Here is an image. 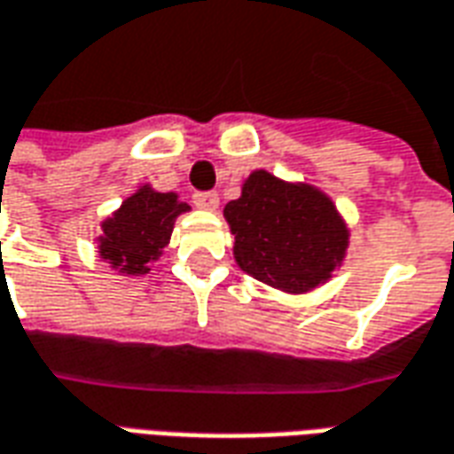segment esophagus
<instances>
[{
	"label": "esophagus",
	"instance_id": "34e87169",
	"mask_svg": "<svg viewBox=\"0 0 454 454\" xmlns=\"http://www.w3.org/2000/svg\"><path fill=\"white\" fill-rule=\"evenodd\" d=\"M194 206L201 208V211H216L218 194H214V192H199V194H194Z\"/></svg>",
	"mask_w": 454,
	"mask_h": 454
}]
</instances>
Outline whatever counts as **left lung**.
<instances>
[{"instance_id":"8db88e82","label":"left lung","mask_w":454,"mask_h":454,"mask_svg":"<svg viewBox=\"0 0 454 454\" xmlns=\"http://www.w3.org/2000/svg\"><path fill=\"white\" fill-rule=\"evenodd\" d=\"M236 236L238 268L287 294H307L334 278L348 250V226L332 196L307 182L250 172L223 208Z\"/></svg>"}]
</instances>
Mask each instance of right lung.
<instances>
[{
	"label": "right lung",
	"mask_w": 454,
	"mask_h": 454,
	"mask_svg": "<svg viewBox=\"0 0 454 454\" xmlns=\"http://www.w3.org/2000/svg\"><path fill=\"white\" fill-rule=\"evenodd\" d=\"M192 211L176 192H157L142 184L100 223L98 255L120 275H147L164 255L174 231V221Z\"/></svg>",
	"instance_id": "obj_1"
}]
</instances>
